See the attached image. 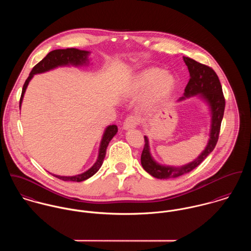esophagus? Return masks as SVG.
<instances>
[{"label":"esophagus","mask_w":251,"mask_h":251,"mask_svg":"<svg viewBox=\"0 0 251 251\" xmlns=\"http://www.w3.org/2000/svg\"><path fill=\"white\" fill-rule=\"evenodd\" d=\"M138 125V121L135 117L133 116H129L126 119L125 123H124V126H123V128L125 130H128V129H132V128H135L136 126Z\"/></svg>","instance_id":"34e87169"}]
</instances>
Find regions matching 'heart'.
Segmentation results:
<instances>
[{
    "label": "heart",
    "mask_w": 251,
    "mask_h": 251,
    "mask_svg": "<svg viewBox=\"0 0 251 251\" xmlns=\"http://www.w3.org/2000/svg\"><path fill=\"white\" fill-rule=\"evenodd\" d=\"M175 84V77L171 73L162 72L157 68H150L134 76L128 85L127 93L132 97H136L149 89L144 100L143 106L151 109L171 94Z\"/></svg>",
    "instance_id": "1"
}]
</instances>
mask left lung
<instances>
[{"label": "left lung", "mask_w": 251, "mask_h": 251, "mask_svg": "<svg viewBox=\"0 0 251 251\" xmlns=\"http://www.w3.org/2000/svg\"><path fill=\"white\" fill-rule=\"evenodd\" d=\"M189 72V81L184 89L183 96L179 100H183L190 97L198 96L210 109L211 129L210 138L205 150L193 161L182 166L162 165L156 162L151 156L149 139L144 136L145 146L141 154V164L144 170L156 179H172L189 173L196 168L215 149L218 140L221 122L223 119L225 100L222 87L215 71L203 64H200L188 57H182Z\"/></svg>", "instance_id": "left-lung-1"}]
</instances>
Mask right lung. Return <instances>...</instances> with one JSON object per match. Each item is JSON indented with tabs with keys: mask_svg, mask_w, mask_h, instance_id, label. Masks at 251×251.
Segmentation results:
<instances>
[{
	"mask_svg": "<svg viewBox=\"0 0 251 251\" xmlns=\"http://www.w3.org/2000/svg\"><path fill=\"white\" fill-rule=\"evenodd\" d=\"M91 52L85 51V50H80L76 48H67V49H57L49 52L37 65H36L32 72L30 73L29 77L25 81V84L22 89V94L20 98V103H19V108H21V104L23 101L24 94L26 92V89L34 77L35 74H39L43 72H49L54 69H57L59 67H81V66H88L89 65V55ZM118 132V127L115 125L108 126L104 130L103 136L101 138L100 149H99V155L98 159L95 162V164L85 171L84 173H81L79 175L75 176H59L52 174L54 177L62 180H70V181H83L85 179L91 178L94 176L101 167L103 163V159L106 154V149H107L108 144L112 140V138L117 134ZM51 174V173H50Z\"/></svg>",
	"mask_w": 251,
	"mask_h": 251,
	"instance_id": "obj_1",
	"label": "right lung"
}]
</instances>
